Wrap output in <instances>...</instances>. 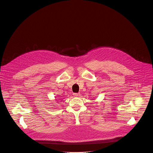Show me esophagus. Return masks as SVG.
<instances>
[{"mask_svg":"<svg viewBox=\"0 0 153 153\" xmlns=\"http://www.w3.org/2000/svg\"><path fill=\"white\" fill-rule=\"evenodd\" d=\"M74 97H79V96H80V94L79 93H74Z\"/></svg>","mask_w":153,"mask_h":153,"instance_id":"1","label":"esophagus"}]
</instances>
